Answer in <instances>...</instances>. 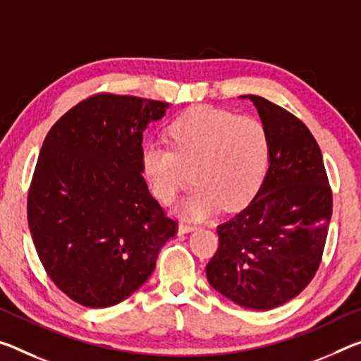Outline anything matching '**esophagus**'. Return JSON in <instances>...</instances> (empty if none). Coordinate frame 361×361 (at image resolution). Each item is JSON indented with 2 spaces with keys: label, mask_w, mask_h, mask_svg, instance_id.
Returning <instances> with one entry per match:
<instances>
[{
  "label": "esophagus",
  "mask_w": 361,
  "mask_h": 361,
  "mask_svg": "<svg viewBox=\"0 0 361 361\" xmlns=\"http://www.w3.org/2000/svg\"><path fill=\"white\" fill-rule=\"evenodd\" d=\"M192 230H196V226L194 225H191V223H180L178 225V233L180 234H185V233H190V231H192Z\"/></svg>",
  "instance_id": "34e87169"
}]
</instances>
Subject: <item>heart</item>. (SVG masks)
I'll return each mask as SVG.
<instances>
[{"label": "heart", "instance_id": "1", "mask_svg": "<svg viewBox=\"0 0 361 361\" xmlns=\"http://www.w3.org/2000/svg\"><path fill=\"white\" fill-rule=\"evenodd\" d=\"M170 146L149 141L141 162L151 191L162 204L196 183L180 210L202 219L221 205L243 207L265 178L270 162V138L259 118L216 107H194L167 128Z\"/></svg>", "mask_w": 361, "mask_h": 361}]
</instances>
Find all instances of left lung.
<instances>
[{
    "label": "left lung",
    "instance_id": "left-lung-1",
    "mask_svg": "<svg viewBox=\"0 0 361 361\" xmlns=\"http://www.w3.org/2000/svg\"><path fill=\"white\" fill-rule=\"evenodd\" d=\"M270 138V162L247 207L219 226L205 267L212 288L234 304L271 310L294 299L322 263L333 192L317 140L302 120L247 94Z\"/></svg>",
    "mask_w": 361,
    "mask_h": 361
}]
</instances>
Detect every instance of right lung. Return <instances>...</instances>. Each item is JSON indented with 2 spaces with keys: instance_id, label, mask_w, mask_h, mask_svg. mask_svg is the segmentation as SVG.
<instances>
[{
  "instance_id": "obj_1",
  "label": "right lung",
  "mask_w": 361,
  "mask_h": 361,
  "mask_svg": "<svg viewBox=\"0 0 361 361\" xmlns=\"http://www.w3.org/2000/svg\"><path fill=\"white\" fill-rule=\"evenodd\" d=\"M169 104L99 93L78 102L43 141L27 219L48 276L80 305L104 308L151 276L175 220L142 178V131Z\"/></svg>"
}]
</instances>
